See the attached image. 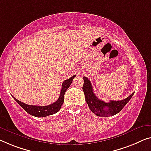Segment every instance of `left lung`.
Returning a JSON list of instances; mask_svg holds the SVG:
<instances>
[{
	"label": "left lung",
	"instance_id": "left-lung-1",
	"mask_svg": "<svg viewBox=\"0 0 151 151\" xmlns=\"http://www.w3.org/2000/svg\"><path fill=\"white\" fill-rule=\"evenodd\" d=\"M84 84L83 90L84 92L85 100L88 104L89 109L96 115L98 116H111L117 114L127 104L134 93H132L129 97L122 100H111L109 102H105L99 100L93 93V87L90 81L85 76H83Z\"/></svg>",
	"mask_w": 151,
	"mask_h": 151
}]
</instances>
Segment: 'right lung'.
Here are the masks:
<instances>
[{"mask_svg":"<svg viewBox=\"0 0 151 151\" xmlns=\"http://www.w3.org/2000/svg\"><path fill=\"white\" fill-rule=\"evenodd\" d=\"M76 75H74L70 77L68 79L65 80L62 83V88L60 91V97L58 100L55 102L53 104L48 106H34V105H28L26 104L25 103L22 102L17 100L16 98L13 97L15 100L19 104L25 111L28 112V114H31L36 117H45V116L51 115V114H53L58 112L61 109L62 106L64 103V94L65 92L67 89L69 88L70 85L73 82V78H75Z\"/></svg>","mask_w":151,"mask_h":151,"instance_id":"right-lung-1","label":"right lung"}]
</instances>
